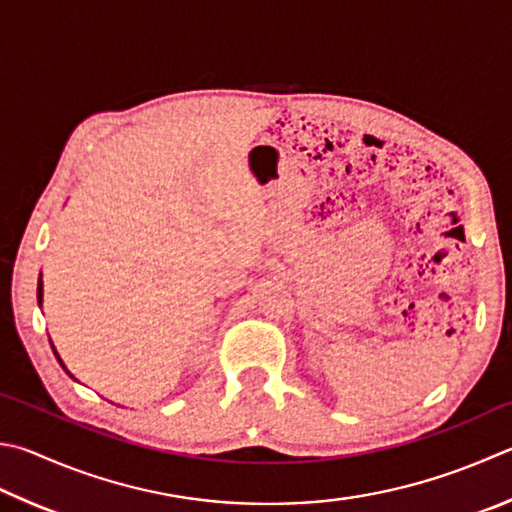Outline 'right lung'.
<instances>
[{"label": "right lung", "instance_id": "right-lung-1", "mask_svg": "<svg viewBox=\"0 0 512 512\" xmlns=\"http://www.w3.org/2000/svg\"><path fill=\"white\" fill-rule=\"evenodd\" d=\"M37 302H40L42 304V275H40V280H37ZM51 347H53V342H51ZM53 353H55V358H58V362H60V365H62V369L64 371H67V367H64V362H62V358L58 356V351H55V347H53ZM67 374H69V371H67ZM71 376V374H69ZM73 378V376H71Z\"/></svg>", "mask_w": 512, "mask_h": 512}]
</instances>
